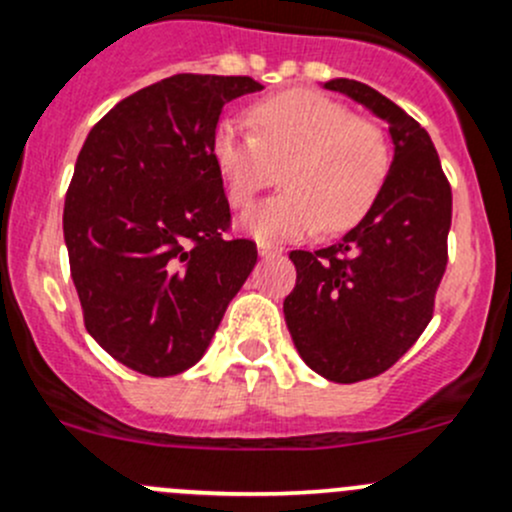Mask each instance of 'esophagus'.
I'll return each instance as SVG.
<instances>
[{"instance_id":"esophagus-1","label":"esophagus","mask_w":512,"mask_h":512,"mask_svg":"<svg viewBox=\"0 0 512 512\" xmlns=\"http://www.w3.org/2000/svg\"><path fill=\"white\" fill-rule=\"evenodd\" d=\"M282 255V247L270 245V242H260V257L262 260H275Z\"/></svg>"}]
</instances>
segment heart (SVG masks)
<instances>
[{"mask_svg": "<svg viewBox=\"0 0 512 512\" xmlns=\"http://www.w3.org/2000/svg\"><path fill=\"white\" fill-rule=\"evenodd\" d=\"M252 131L223 121L213 158L232 208H247L270 188L280 168L282 188L242 215L260 240H292L322 227L342 232L359 223L379 198L391 168L384 128L349 113L344 103L314 91H282L250 108Z\"/></svg>", "mask_w": 512, "mask_h": 512, "instance_id": "1", "label": "heart"}]
</instances>
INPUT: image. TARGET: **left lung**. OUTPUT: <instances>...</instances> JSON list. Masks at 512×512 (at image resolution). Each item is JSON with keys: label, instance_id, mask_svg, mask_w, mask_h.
<instances>
[{"label": "left lung", "instance_id": "left-lung-1", "mask_svg": "<svg viewBox=\"0 0 512 512\" xmlns=\"http://www.w3.org/2000/svg\"><path fill=\"white\" fill-rule=\"evenodd\" d=\"M324 86L384 118L394 141V163L364 220L337 245L289 252L297 285L285 319L294 347L324 379L354 384L391 369L431 322L453 198L421 123L359 81Z\"/></svg>", "mask_w": 512, "mask_h": 512}]
</instances>
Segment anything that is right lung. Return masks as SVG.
<instances>
[{"label":"right lung","mask_w":512,"mask_h":512,"mask_svg":"<svg viewBox=\"0 0 512 512\" xmlns=\"http://www.w3.org/2000/svg\"><path fill=\"white\" fill-rule=\"evenodd\" d=\"M260 89L168 76L118 101L81 148L64 203L71 280L89 334L128 369H190L255 267V242L227 235L213 136L225 103Z\"/></svg>","instance_id":"obj_1"}]
</instances>
